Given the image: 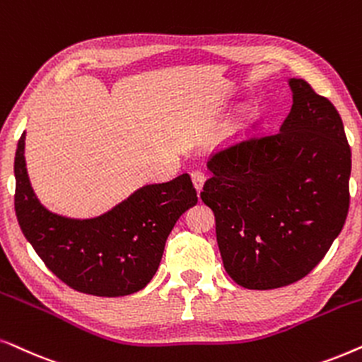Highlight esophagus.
<instances>
[{
  "mask_svg": "<svg viewBox=\"0 0 362 362\" xmlns=\"http://www.w3.org/2000/svg\"><path fill=\"white\" fill-rule=\"evenodd\" d=\"M205 180H206V178H205V175H204V172H200V170L192 172V184H194L197 194H200L202 189H204Z\"/></svg>",
  "mask_w": 362,
  "mask_h": 362,
  "instance_id": "1",
  "label": "esophagus"
}]
</instances>
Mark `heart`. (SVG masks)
Segmentation results:
<instances>
[{
  "label": "heart",
  "mask_w": 362,
  "mask_h": 362,
  "mask_svg": "<svg viewBox=\"0 0 362 362\" xmlns=\"http://www.w3.org/2000/svg\"><path fill=\"white\" fill-rule=\"evenodd\" d=\"M258 119V110L253 104H243L237 109V112L233 114V117L230 120V132L235 136L245 134L253 127L255 122Z\"/></svg>",
  "instance_id": "heart-1"
}]
</instances>
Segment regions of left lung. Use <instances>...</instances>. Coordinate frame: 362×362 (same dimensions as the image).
Here are the masks:
<instances>
[{"instance_id":"left-lung-1","label":"left lung","mask_w":362,"mask_h":362,"mask_svg":"<svg viewBox=\"0 0 362 362\" xmlns=\"http://www.w3.org/2000/svg\"><path fill=\"white\" fill-rule=\"evenodd\" d=\"M278 134L216 153L202 202L215 215L225 272L248 290L305 278L349 210L351 148L338 110L303 79Z\"/></svg>"}]
</instances>
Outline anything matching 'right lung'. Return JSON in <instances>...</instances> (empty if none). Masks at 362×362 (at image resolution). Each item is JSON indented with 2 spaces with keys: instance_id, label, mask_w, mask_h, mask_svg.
Returning a JSON list of instances; mask_svg holds the SVG:
<instances>
[{
  "instance_id": "obj_1",
  "label": "right lung",
  "mask_w": 362,
  "mask_h": 362,
  "mask_svg": "<svg viewBox=\"0 0 362 362\" xmlns=\"http://www.w3.org/2000/svg\"><path fill=\"white\" fill-rule=\"evenodd\" d=\"M23 132L14 157V210L23 235L47 268L72 290L125 296L147 286L160 264L167 237L199 199L189 173L137 189L93 218L47 210L33 190Z\"/></svg>"
}]
</instances>
